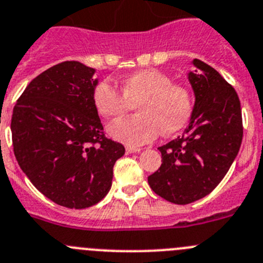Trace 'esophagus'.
<instances>
[{
    "label": "esophagus",
    "instance_id": "obj_1",
    "mask_svg": "<svg viewBox=\"0 0 263 263\" xmlns=\"http://www.w3.org/2000/svg\"><path fill=\"white\" fill-rule=\"evenodd\" d=\"M142 148H136V147H126V154H136L141 153Z\"/></svg>",
    "mask_w": 263,
    "mask_h": 263
}]
</instances>
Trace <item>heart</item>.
<instances>
[{
    "label": "heart",
    "mask_w": 263,
    "mask_h": 263,
    "mask_svg": "<svg viewBox=\"0 0 263 263\" xmlns=\"http://www.w3.org/2000/svg\"><path fill=\"white\" fill-rule=\"evenodd\" d=\"M116 90L100 81L92 90V104L99 115L119 120L137 105L138 116L117 121L109 134L127 146H139L163 136L179 133L189 124L194 110V96L187 86L173 83V78L156 69H144L124 77Z\"/></svg>",
    "instance_id": "1"
}]
</instances>
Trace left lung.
Returning <instances> with one entry per match:
<instances>
[{
    "mask_svg": "<svg viewBox=\"0 0 263 263\" xmlns=\"http://www.w3.org/2000/svg\"><path fill=\"white\" fill-rule=\"evenodd\" d=\"M189 73L196 104L184 134L159 147L161 165L148 176L151 189L176 204L213 192L232 165L242 141V117L235 88L210 65L193 61Z\"/></svg>",
    "mask_w": 263,
    "mask_h": 263,
    "instance_id": "1",
    "label": "left lung"
}]
</instances>
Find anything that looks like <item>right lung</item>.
<instances>
[{
	"label": "right lung",
	"instance_id": "add662e5",
	"mask_svg": "<svg viewBox=\"0 0 263 263\" xmlns=\"http://www.w3.org/2000/svg\"><path fill=\"white\" fill-rule=\"evenodd\" d=\"M95 69L78 61L49 67L30 82L13 109L19 167L47 198L86 209L109 192L113 165L125 154L107 138L92 104Z\"/></svg>",
	"mask_w": 263,
	"mask_h": 263
}]
</instances>
